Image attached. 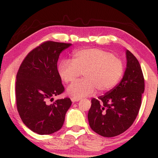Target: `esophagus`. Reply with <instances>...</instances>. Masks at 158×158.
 <instances>
[{
	"mask_svg": "<svg viewBox=\"0 0 158 158\" xmlns=\"http://www.w3.org/2000/svg\"><path fill=\"white\" fill-rule=\"evenodd\" d=\"M81 98H75V97H73L72 98H71V101H73V102H76V101H79L81 100Z\"/></svg>",
	"mask_w": 158,
	"mask_h": 158,
	"instance_id": "esophagus-1",
	"label": "esophagus"
}]
</instances>
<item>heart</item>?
Here are the masks:
<instances>
[{
	"label": "heart",
	"mask_w": 158,
	"mask_h": 158,
	"mask_svg": "<svg viewBox=\"0 0 158 158\" xmlns=\"http://www.w3.org/2000/svg\"><path fill=\"white\" fill-rule=\"evenodd\" d=\"M122 60L111 53L96 48L84 49L73 54L71 61L62 60L58 72L65 83L74 82L81 73L83 78L68 88V94L75 98L90 96L97 90L107 91L114 87L124 73Z\"/></svg>",
	"instance_id": "1"
}]
</instances>
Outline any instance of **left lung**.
Listing matches in <instances>:
<instances>
[{
    "label": "left lung",
    "instance_id": "obj_1",
    "mask_svg": "<svg viewBox=\"0 0 158 158\" xmlns=\"http://www.w3.org/2000/svg\"><path fill=\"white\" fill-rule=\"evenodd\" d=\"M126 56L127 68L120 83L98 99H91L88 122L90 128L103 137H116L127 130L141 106L143 73L135 55L127 50Z\"/></svg>",
    "mask_w": 158,
    "mask_h": 158
}]
</instances>
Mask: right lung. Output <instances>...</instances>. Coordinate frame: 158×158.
Returning a JSON list of instances; mask_svg holds the SVG:
<instances>
[{
	"mask_svg": "<svg viewBox=\"0 0 158 158\" xmlns=\"http://www.w3.org/2000/svg\"><path fill=\"white\" fill-rule=\"evenodd\" d=\"M71 45L52 41L42 43L28 54L17 73V110L23 124L39 135H51L60 130L72 104L69 98L49 103L64 90L57 61L60 53Z\"/></svg>",
	"mask_w": 158,
	"mask_h": 158,
	"instance_id": "1",
	"label": "right lung"
}]
</instances>
